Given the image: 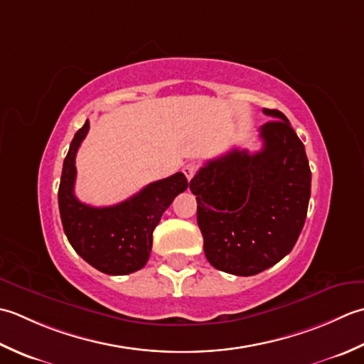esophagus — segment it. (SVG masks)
<instances>
[{
  "instance_id": "34e87169",
  "label": "esophagus",
  "mask_w": 364,
  "mask_h": 364,
  "mask_svg": "<svg viewBox=\"0 0 364 364\" xmlns=\"http://www.w3.org/2000/svg\"><path fill=\"white\" fill-rule=\"evenodd\" d=\"M183 174H185V177H187L188 181H191L193 177H195V174L198 173V165H195V163H187V165L183 166Z\"/></svg>"
}]
</instances>
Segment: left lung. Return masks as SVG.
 I'll list each match as a JSON object with an SVG mask.
<instances>
[{
    "instance_id": "8db88e82",
    "label": "left lung",
    "mask_w": 364,
    "mask_h": 364,
    "mask_svg": "<svg viewBox=\"0 0 364 364\" xmlns=\"http://www.w3.org/2000/svg\"><path fill=\"white\" fill-rule=\"evenodd\" d=\"M259 130L262 149H232L190 181L204 253L215 269L251 277L289 255L305 225L311 169L305 146L278 109Z\"/></svg>"
}]
</instances>
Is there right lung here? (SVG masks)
Segmentation results:
<instances>
[{
  "label": "right lung",
  "mask_w": 364,
  "mask_h": 364,
  "mask_svg": "<svg viewBox=\"0 0 364 364\" xmlns=\"http://www.w3.org/2000/svg\"><path fill=\"white\" fill-rule=\"evenodd\" d=\"M89 130L85 122L73 136L64 159L58 204L64 232L72 248L107 275H129L143 269L152 250V232L174 198L188 187L182 173H176L139 190L124 203L92 207L78 201L73 191L75 157Z\"/></svg>",
  "instance_id": "obj_1"
}]
</instances>
